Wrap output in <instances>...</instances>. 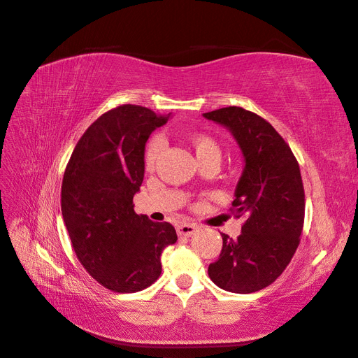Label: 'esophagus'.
I'll return each instance as SVG.
<instances>
[{
    "mask_svg": "<svg viewBox=\"0 0 358 358\" xmlns=\"http://www.w3.org/2000/svg\"><path fill=\"white\" fill-rule=\"evenodd\" d=\"M199 231V227L189 224V222H183L180 225H178V234L180 237H191L192 234H196Z\"/></svg>",
    "mask_w": 358,
    "mask_h": 358,
    "instance_id": "1",
    "label": "esophagus"
}]
</instances>
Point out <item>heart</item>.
I'll return each mask as SVG.
<instances>
[{
  "mask_svg": "<svg viewBox=\"0 0 358 358\" xmlns=\"http://www.w3.org/2000/svg\"><path fill=\"white\" fill-rule=\"evenodd\" d=\"M191 146L194 149V152L197 155L199 162L208 158H221V148L218 142L208 134H192L191 138ZM162 148H164V140L159 136H155L149 140V143L146 146V152H145V166L146 169H152L155 166V162L161 154Z\"/></svg>",
  "mask_w": 358,
  "mask_h": 358,
  "instance_id": "1",
  "label": "heart"
}]
</instances>
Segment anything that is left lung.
Here are the masks:
<instances>
[{
	"mask_svg": "<svg viewBox=\"0 0 358 358\" xmlns=\"http://www.w3.org/2000/svg\"><path fill=\"white\" fill-rule=\"evenodd\" d=\"M203 116L229 129L245 161L231 213L246 221L237 239L221 233L222 251L208 273L220 288L249 294L275 282L300 243L305 221L300 167L285 140L262 116L236 106Z\"/></svg>",
	"mask_w": 358,
	"mask_h": 358,
	"instance_id": "obj_1",
	"label": "left lung"
}]
</instances>
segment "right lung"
Segmentation results:
<instances>
[{
  "mask_svg": "<svg viewBox=\"0 0 358 358\" xmlns=\"http://www.w3.org/2000/svg\"><path fill=\"white\" fill-rule=\"evenodd\" d=\"M170 115L124 104L101 115L76 145L64 173L61 210L74 252L96 282L136 292L161 275L175 227L134 212L145 176V145Z\"/></svg>",
  "mask_w": 358,
  "mask_h": 358,
  "instance_id": "add662e5",
  "label": "right lung"
}]
</instances>
